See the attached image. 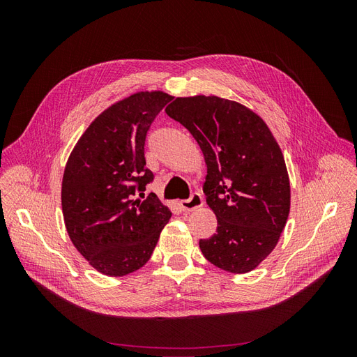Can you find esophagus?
<instances>
[{
	"label": "esophagus",
	"mask_w": 357,
	"mask_h": 357,
	"mask_svg": "<svg viewBox=\"0 0 357 357\" xmlns=\"http://www.w3.org/2000/svg\"><path fill=\"white\" fill-rule=\"evenodd\" d=\"M204 201L199 193H192V197L189 199H185L180 202V207L183 211H193L199 207H202Z\"/></svg>",
	"instance_id": "34e87169"
}]
</instances>
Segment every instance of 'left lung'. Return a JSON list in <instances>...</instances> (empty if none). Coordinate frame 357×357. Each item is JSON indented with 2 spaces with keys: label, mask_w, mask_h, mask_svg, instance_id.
<instances>
[{
  "label": "left lung",
  "mask_w": 357,
  "mask_h": 357,
  "mask_svg": "<svg viewBox=\"0 0 357 357\" xmlns=\"http://www.w3.org/2000/svg\"><path fill=\"white\" fill-rule=\"evenodd\" d=\"M165 113L199 144L204 192L218 231L199 248L234 274L253 271L271 255L290 211V181L282 149L264 119L215 95L177 96Z\"/></svg>",
  "instance_id": "8db88e82"
}]
</instances>
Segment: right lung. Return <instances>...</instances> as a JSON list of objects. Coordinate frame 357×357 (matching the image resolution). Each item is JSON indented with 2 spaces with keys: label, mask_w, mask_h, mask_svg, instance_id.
<instances>
[{
  "label": "right lung",
  "mask_w": 357,
  "mask_h": 357,
  "mask_svg": "<svg viewBox=\"0 0 357 357\" xmlns=\"http://www.w3.org/2000/svg\"><path fill=\"white\" fill-rule=\"evenodd\" d=\"M172 100L139 91L96 116L75 143L62 177L63 223L77 252L96 271L123 277L144 266L171 211L155 193L144 142L158 113ZM137 191H142L139 196Z\"/></svg>",
  "instance_id": "obj_1"
}]
</instances>
